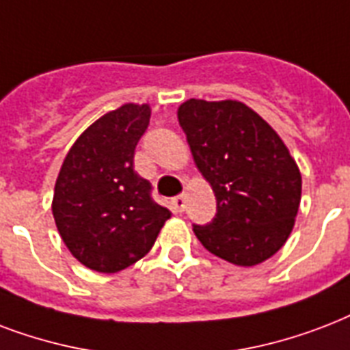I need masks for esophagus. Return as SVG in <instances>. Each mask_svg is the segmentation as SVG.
Segmentation results:
<instances>
[{
  "label": "esophagus",
  "mask_w": 350,
  "mask_h": 350,
  "mask_svg": "<svg viewBox=\"0 0 350 350\" xmlns=\"http://www.w3.org/2000/svg\"><path fill=\"white\" fill-rule=\"evenodd\" d=\"M172 204H173V210H175V212H184V206H186L184 195H177V197L172 200Z\"/></svg>",
  "instance_id": "esophagus-1"
}]
</instances>
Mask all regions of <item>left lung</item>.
<instances>
[{
  "instance_id": "obj_1",
  "label": "left lung",
  "mask_w": 350,
  "mask_h": 350,
  "mask_svg": "<svg viewBox=\"0 0 350 350\" xmlns=\"http://www.w3.org/2000/svg\"><path fill=\"white\" fill-rule=\"evenodd\" d=\"M217 213L193 224L206 250L239 267L259 265L285 245L301 200V173L279 135L235 100L191 98L177 111Z\"/></svg>"
}]
</instances>
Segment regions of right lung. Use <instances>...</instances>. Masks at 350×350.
I'll return each instance as SVG.
<instances>
[{
	"instance_id": "add662e5",
	"label": "right lung",
	"mask_w": 350,
	"mask_h": 350,
	"mask_svg": "<svg viewBox=\"0 0 350 350\" xmlns=\"http://www.w3.org/2000/svg\"><path fill=\"white\" fill-rule=\"evenodd\" d=\"M150 116V105L126 104L98 118L72 144L56 178L53 215L59 235L96 272H120L142 259L172 217L133 164Z\"/></svg>"
}]
</instances>
